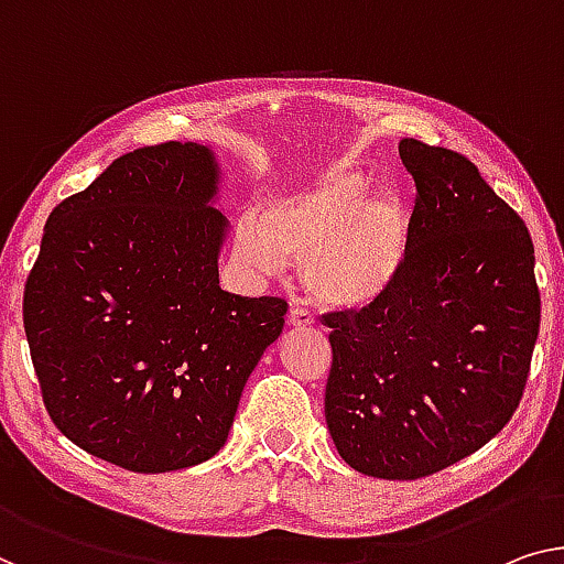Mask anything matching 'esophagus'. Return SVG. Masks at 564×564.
<instances>
[{"mask_svg": "<svg viewBox=\"0 0 564 564\" xmlns=\"http://www.w3.org/2000/svg\"><path fill=\"white\" fill-rule=\"evenodd\" d=\"M314 322H316L314 314H311V311H306V308L293 306L289 311V326H293V329H311Z\"/></svg>", "mask_w": 564, "mask_h": 564, "instance_id": "esophagus-1", "label": "esophagus"}]
</instances>
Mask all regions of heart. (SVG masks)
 <instances>
[{
  "label": "heart",
  "instance_id": "b5f03b06",
  "mask_svg": "<svg viewBox=\"0 0 564 564\" xmlns=\"http://www.w3.org/2000/svg\"><path fill=\"white\" fill-rule=\"evenodd\" d=\"M367 192L362 172L332 166L301 195L242 217L235 260L253 275H279L285 260L299 263L306 291L329 308L377 304L405 265L410 223L398 199Z\"/></svg>",
  "mask_w": 564,
  "mask_h": 564
}]
</instances>
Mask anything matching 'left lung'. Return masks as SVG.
<instances>
[{"instance_id":"1","label":"left lung","mask_w":564,"mask_h":564,"mask_svg":"<svg viewBox=\"0 0 564 564\" xmlns=\"http://www.w3.org/2000/svg\"><path fill=\"white\" fill-rule=\"evenodd\" d=\"M415 180L408 256L388 296L324 316V413L339 456L365 476L413 481L470 456L522 400L540 289L522 217L476 164L402 139Z\"/></svg>"}]
</instances>
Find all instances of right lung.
<instances>
[{
  "label": "right lung",
  "mask_w": 564,
  "mask_h": 564,
  "mask_svg": "<svg viewBox=\"0 0 564 564\" xmlns=\"http://www.w3.org/2000/svg\"><path fill=\"white\" fill-rule=\"evenodd\" d=\"M220 164L192 141L116 159L47 217L24 285L42 402L67 441L133 474L213 458L283 299L220 289Z\"/></svg>",
  "instance_id": "add662e5"
}]
</instances>
